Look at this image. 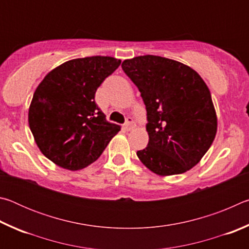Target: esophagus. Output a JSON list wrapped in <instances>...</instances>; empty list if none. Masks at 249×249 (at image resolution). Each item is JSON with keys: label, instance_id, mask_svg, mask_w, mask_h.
<instances>
[{"label": "esophagus", "instance_id": "esophagus-1", "mask_svg": "<svg viewBox=\"0 0 249 249\" xmlns=\"http://www.w3.org/2000/svg\"><path fill=\"white\" fill-rule=\"evenodd\" d=\"M124 128L129 132V130H133L135 128V123L132 119H127V122H126V124L124 125Z\"/></svg>", "mask_w": 249, "mask_h": 249}]
</instances>
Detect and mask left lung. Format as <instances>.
<instances>
[{
    "mask_svg": "<svg viewBox=\"0 0 249 249\" xmlns=\"http://www.w3.org/2000/svg\"><path fill=\"white\" fill-rule=\"evenodd\" d=\"M146 105L148 145L141 161L166 177L190 170L212 145L217 117L206 83L182 62L146 54L122 64Z\"/></svg>",
    "mask_w": 249,
    "mask_h": 249,
    "instance_id": "obj_1",
    "label": "left lung"
}]
</instances>
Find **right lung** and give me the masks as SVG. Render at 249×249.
Instances as JSON below:
<instances>
[{"instance_id":"1","label":"right lung","mask_w":249,"mask_h":249,"mask_svg":"<svg viewBox=\"0 0 249 249\" xmlns=\"http://www.w3.org/2000/svg\"><path fill=\"white\" fill-rule=\"evenodd\" d=\"M121 65L108 56L77 58L46 74L34 92L28 124L39 150L67 170L91 165L120 132L94 102L104 79Z\"/></svg>"}]
</instances>
